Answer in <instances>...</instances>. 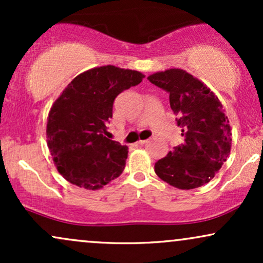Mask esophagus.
Masks as SVG:
<instances>
[{"label":"esophagus","mask_w":263,"mask_h":263,"mask_svg":"<svg viewBox=\"0 0 263 263\" xmlns=\"http://www.w3.org/2000/svg\"><path fill=\"white\" fill-rule=\"evenodd\" d=\"M148 141L149 140H141V141L137 142V144H140V146H143V144H146Z\"/></svg>","instance_id":"34e87169"}]
</instances>
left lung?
Wrapping results in <instances>:
<instances>
[{"instance_id":"obj_1","label":"left lung","mask_w":263,"mask_h":263,"mask_svg":"<svg viewBox=\"0 0 263 263\" xmlns=\"http://www.w3.org/2000/svg\"><path fill=\"white\" fill-rule=\"evenodd\" d=\"M170 93L171 108L184 142L155 164L162 180L179 189L209 183L231 148V128L221 102L200 80L182 69H170L147 78Z\"/></svg>"}]
</instances>
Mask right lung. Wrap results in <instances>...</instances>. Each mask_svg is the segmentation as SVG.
Returning a JSON list of instances; mask_svg holds the SVG:
<instances>
[{"label":"right lung","mask_w":263,"mask_h":263,"mask_svg":"<svg viewBox=\"0 0 263 263\" xmlns=\"http://www.w3.org/2000/svg\"><path fill=\"white\" fill-rule=\"evenodd\" d=\"M144 75L114 65L78 75L49 111L47 143L57 170L68 182L100 189L125 170L128 148L106 137L115 99Z\"/></svg>","instance_id":"add662e5"}]
</instances>
